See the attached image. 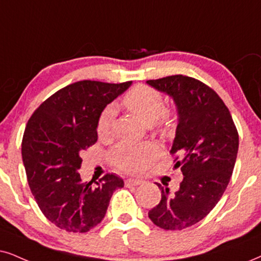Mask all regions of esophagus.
I'll return each mask as SVG.
<instances>
[{"instance_id":"34e87169","label":"esophagus","mask_w":261,"mask_h":261,"mask_svg":"<svg viewBox=\"0 0 261 261\" xmlns=\"http://www.w3.org/2000/svg\"><path fill=\"white\" fill-rule=\"evenodd\" d=\"M141 179H137V178H127L126 180H125V186L126 187H135V186H140L142 184Z\"/></svg>"}]
</instances>
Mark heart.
I'll return each mask as SVG.
<instances>
[{"mask_svg":"<svg viewBox=\"0 0 261 261\" xmlns=\"http://www.w3.org/2000/svg\"><path fill=\"white\" fill-rule=\"evenodd\" d=\"M123 105L131 113L143 121L144 124H154L159 127H166L171 123V113L164 110L165 102L163 95L147 85H136L128 90L123 98ZM114 110L105 108L97 119L96 131L101 140H107L113 134ZM160 154V148L150 143H120L110 153V159L115 167L131 173L142 172Z\"/></svg>","mask_w":261,"mask_h":261,"instance_id":"heart-1","label":"heart"}]
</instances>
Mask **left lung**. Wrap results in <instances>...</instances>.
Listing matches in <instances>:
<instances>
[{
    "instance_id": "left-lung-1",
    "label": "left lung",
    "mask_w": 261,
    "mask_h": 261,
    "mask_svg": "<svg viewBox=\"0 0 261 261\" xmlns=\"http://www.w3.org/2000/svg\"><path fill=\"white\" fill-rule=\"evenodd\" d=\"M147 83L173 98L178 125L170 154L183 180L174 194L161 187V200L148 217L165 230L199 223L214 208L231 178L239 150V133L219 95L202 82L176 74Z\"/></svg>"
}]
</instances>
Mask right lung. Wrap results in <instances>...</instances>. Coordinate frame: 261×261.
<instances>
[{
	"instance_id": "1",
	"label": "right lung",
	"mask_w": 261,
	"mask_h": 261,
	"mask_svg": "<svg viewBox=\"0 0 261 261\" xmlns=\"http://www.w3.org/2000/svg\"><path fill=\"white\" fill-rule=\"evenodd\" d=\"M131 82L81 81L48 97L26 124L21 155L30 189L45 218L68 232H88L101 223L124 180L107 173L82 182V154L96 143L97 119Z\"/></svg>"
}]
</instances>
